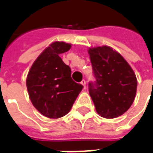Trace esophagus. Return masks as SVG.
<instances>
[{
	"instance_id": "obj_1",
	"label": "esophagus",
	"mask_w": 153,
	"mask_h": 153,
	"mask_svg": "<svg viewBox=\"0 0 153 153\" xmlns=\"http://www.w3.org/2000/svg\"><path fill=\"white\" fill-rule=\"evenodd\" d=\"M81 84L83 86V87H84V88H86V87H87V83H86V81H85L84 79H83V80L81 82Z\"/></svg>"
}]
</instances>
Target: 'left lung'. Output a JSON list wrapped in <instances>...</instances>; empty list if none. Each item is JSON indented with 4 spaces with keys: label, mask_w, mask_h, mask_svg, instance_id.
Segmentation results:
<instances>
[{
    "label": "left lung",
    "mask_w": 153,
    "mask_h": 153,
    "mask_svg": "<svg viewBox=\"0 0 153 153\" xmlns=\"http://www.w3.org/2000/svg\"><path fill=\"white\" fill-rule=\"evenodd\" d=\"M95 77L89 93L100 116L114 119L125 113L133 103L137 79L123 56L108 45L89 48Z\"/></svg>",
    "instance_id": "1"
}]
</instances>
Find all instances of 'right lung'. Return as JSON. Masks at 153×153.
I'll use <instances>...</instances> for the list:
<instances>
[{
	"label": "right lung",
	"mask_w": 153,
	"mask_h": 153,
	"mask_svg": "<svg viewBox=\"0 0 153 153\" xmlns=\"http://www.w3.org/2000/svg\"><path fill=\"white\" fill-rule=\"evenodd\" d=\"M71 44L54 42L42 52L28 73L29 96L34 108L45 117L61 118L71 111L82 89L71 79V70L59 54L67 52Z\"/></svg>",
	"instance_id": "right-lung-1"
}]
</instances>
